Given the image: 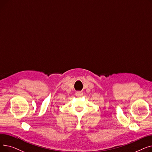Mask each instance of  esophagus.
<instances>
[{
  "instance_id": "obj_1",
  "label": "esophagus",
  "mask_w": 152,
  "mask_h": 152,
  "mask_svg": "<svg viewBox=\"0 0 152 152\" xmlns=\"http://www.w3.org/2000/svg\"><path fill=\"white\" fill-rule=\"evenodd\" d=\"M75 94H76V96H77V97H81V96H83V92H80V91H78V92H76Z\"/></svg>"
}]
</instances>
